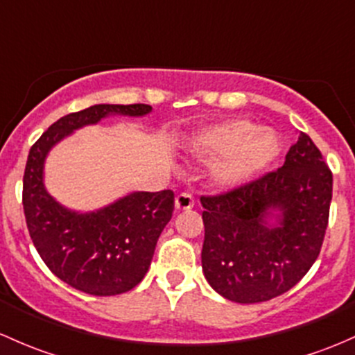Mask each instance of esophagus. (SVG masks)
<instances>
[{"instance_id":"obj_1","label":"esophagus","mask_w":355,"mask_h":355,"mask_svg":"<svg viewBox=\"0 0 355 355\" xmlns=\"http://www.w3.org/2000/svg\"><path fill=\"white\" fill-rule=\"evenodd\" d=\"M193 207V197L187 192H182L175 197V209L177 211H189Z\"/></svg>"}]
</instances>
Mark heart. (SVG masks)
Returning <instances> with one entry per match:
<instances>
[{
  "instance_id": "heart-1",
  "label": "heart",
  "mask_w": 355,
  "mask_h": 355,
  "mask_svg": "<svg viewBox=\"0 0 355 355\" xmlns=\"http://www.w3.org/2000/svg\"><path fill=\"white\" fill-rule=\"evenodd\" d=\"M192 155L202 163H218L212 180L223 190L252 182L277 159L281 141L272 130L245 119L223 122L193 139Z\"/></svg>"
}]
</instances>
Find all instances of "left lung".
Masks as SVG:
<instances>
[{"label": "left lung", "mask_w": 355, "mask_h": 355, "mask_svg": "<svg viewBox=\"0 0 355 355\" xmlns=\"http://www.w3.org/2000/svg\"><path fill=\"white\" fill-rule=\"evenodd\" d=\"M331 171L300 132L279 170L214 197H200L206 227L202 270L216 293L262 303L294 287L320 255Z\"/></svg>", "instance_id": "1"}]
</instances>
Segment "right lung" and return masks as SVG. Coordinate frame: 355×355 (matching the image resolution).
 Listing matches in <instances>:
<instances>
[{"label": "right lung", "instance_id": "add662e5", "mask_svg": "<svg viewBox=\"0 0 355 355\" xmlns=\"http://www.w3.org/2000/svg\"><path fill=\"white\" fill-rule=\"evenodd\" d=\"M144 103H98L68 114L30 148L24 175V211L30 238L54 275L93 296H115L139 284L173 212V192H130L96 211L61 206L47 192L44 166L51 149L74 130L110 115L144 117Z\"/></svg>", "mask_w": 355, "mask_h": 355}]
</instances>
